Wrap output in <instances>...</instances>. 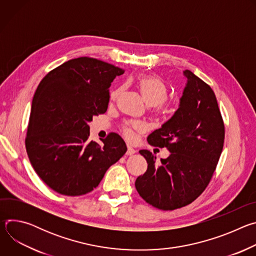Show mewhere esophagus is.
<instances>
[{
  "instance_id": "esophagus-1",
  "label": "esophagus",
  "mask_w": 256,
  "mask_h": 256,
  "mask_svg": "<svg viewBox=\"0 0 256 256\" xmlns=\"http://www.w3.org/2000/svg\"><path fill=\"white\" fill-rule=\"evenodd\" d=\"M136 151L132 147H130V146H128V151H126V155L128 156H132V155L136 154Z\"/></svg>"
}]
</instances>
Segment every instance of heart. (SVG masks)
I'll return each mask as SVG.
<instances>
[{"instance_id": "heart-1", "label": "heart", "mask_w": 256, "mask_h": 256, "mask_svg": "<svg viewBox=\"0 0 256 256\" xmlns=\"http://www.w3.org/2000/svg\"><path fill=\"white\" fill-rule=\"evenodd\" d=\"M136 85L144 101L150 106L160 107L167 99L168 89L165 83L154 75H140L136 79ZM120 93V89L116 90L112 94V98H116ZM144 126L140 122H130L124 126V134L126 138L132 140L134 130H142Z\"/></svg>"}]
</instances>
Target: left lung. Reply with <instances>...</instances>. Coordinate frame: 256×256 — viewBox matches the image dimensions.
I'll use <instances>...</instances> for the list:
<instances>
[{"label": "left lung", "instance_id": "left-lung-1", "mask_svg": "<svg viewBox=\"0 0 256 256\" xmlns=\"http://www.w3.org/2000/svg\"><path fill=\"white\" fill-rule=\"evenodd\" d=\"M184 75L186 84L178 109L147 138L170 155L158 164L150 151L140 150L148 168L134 184L146 202L164 210L184 206L202 194L224 146L225 126L214 91L190 70Z\"/></svg>", "mask_w": 256, "mask_h": 256}]
</instances>
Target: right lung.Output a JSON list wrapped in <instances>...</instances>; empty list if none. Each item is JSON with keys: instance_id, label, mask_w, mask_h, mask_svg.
Returning a JSON list of instances; mask_svg holds the SVG:
<instances>
[{"instance_id": "add662e5", "label": "right lung", "mask_w": 256, "mask_h": 256, "mask_svg": "<svg viewBox=\"0 0 256 256\" xmlns=\"http://www.w3.org/2000/svg\"><path fill=\"white\" fill-rule=\"evenodd\" d=\"M124 70L92 58L70 60L50 70L36 89L25 140L32 167L46 186L68 196L98 186L126 152L116 132L89 140L93 116L104 114L109 87Z\"/></svg>"}]
</instances>
